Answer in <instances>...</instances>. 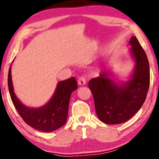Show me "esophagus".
Masks as SVG:
<instances>
[{"mask_svg": "<svg viewBox=\"0 0 159 159\" xmlns=\"http://www.w3.org/2000/svg\"><path fill=\"white\" fill-rule=\"evenodd\" d=\"M78 84L80 85H84L86 84V82H87V78H86V76L83 75V76L80 77L79 79H78Z\"/></svg>", "mask_w": 159, "mask_h": 159, "instance_id": "obj_1", "label": "esophagus"}]
</instances>
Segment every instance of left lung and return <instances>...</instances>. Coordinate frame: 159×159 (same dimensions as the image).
<instances>
[{
    "label": "left lung",
    "mask_w": 159,
    "mask_h": 159,
    "mask_svg": "<svg viewBox=\"0 0 159 159\" xmlns=\"http://www.w3.org/2000/svg\"><path fill=\"white\" fill-rule=\"evenodd\" d=\"M129 43L135 61L131 80L117 86L103 72L89 82L92 92L96 112L106 124H121L130 119L140 109L147 98L150 82L149 64L146 53L135 36Z\"/></svg>",
    "instance_id": "obj_1"
}]
</instances>
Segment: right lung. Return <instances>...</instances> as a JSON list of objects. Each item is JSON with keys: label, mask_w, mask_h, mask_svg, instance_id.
Instances as JSON below:
<instances>
[{"label": "right lung", "mask_w": 159, "mask_h": 159, "mask_svg": "<svg viewBox=\"0 0 159 159\" xmlns=\"http://www.w3.org/2000/svg\"><path fill=\"white\" fill-rule=\"evenodd\" d=\"M7 84L14 106L23 120L30 126L40 131L52 132L66 124L71 93L77 89V83L74 77L58 82L52 99L40 108L27 107L16 98L13 89L11 67L8 72Z\"/></svg>", "instance_id": "obj_1"}]
</instances>
